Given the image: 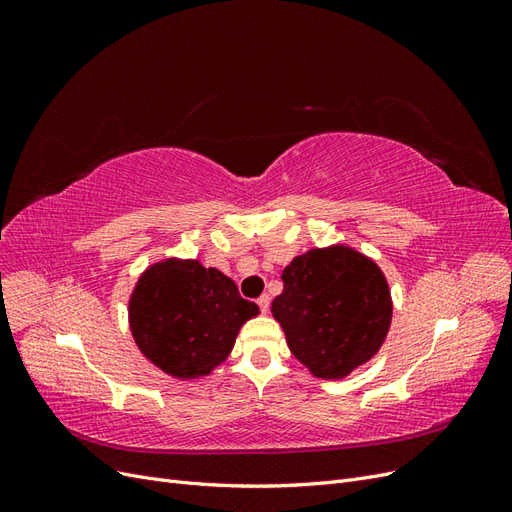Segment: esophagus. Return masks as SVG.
<instances>
[{"label": "esophagus", "mask_w": 512, "mask_h": 512, "mask_svg": "<svg viewBox=\"0 0 512 512\" xmlns=\"http://www.w3.org/2000/svg\"><path fill=\"white\" fill-rule=\"evenodd\" d=\"M258 303V307H260V312H269V305H271V299H269V294H262V297L256 301Z\"/></svg>", "instance_id": "34e87169"}]
</instances>
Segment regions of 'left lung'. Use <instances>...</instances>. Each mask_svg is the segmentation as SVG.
<instances>
[{
  "label": "left lung",
  "instance_id": "left-lung-1",
  "mask_svg": "<svg viewBox=\"0 0 512 512\" xmlns=\"http://www.w3.org/2000/svg\"><path fill=\"white\" fill-rule=\"evenodd\" d=\"M271 312L290 352L318 378L339 380L374 356L391 327L389 284L374 260L333 245L294 258Z\"/></svg>",
  "mask_w": 512,
  "mask_h": 512
}]
</instances>
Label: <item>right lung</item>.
<instances>
[{
	"label": "right lung",
	"instance_id": "obj_1",
	"mask_svg": "<svg viewBox=\"0 0 512 512\" xmlns=\"http://www.w3.org/2000/svg\"><path fill=\"white\" fill-rule=\"evenodd\" d=\"M258 305L237 284L198 260H164L138 280L130 299V329L147 359L177 378L207 376L235 346Z\"/></svg>",
	"mask_w": 512,
	"mask_h": 512
}]
</instances>
